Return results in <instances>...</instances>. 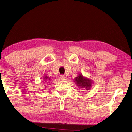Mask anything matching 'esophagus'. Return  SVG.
Here are the masks:
<instances>
[{
    "mask_svg": "<svg viewBox=\"0 0 132 132\" xmlns=\"http://www.w3.org/2000/svg\"><path fill=\"white\" fill-rule=\"evenodd\" d=\"M60 79L62 80H66L67 79V77L66 76H64V75H60Z\"/></svg>",
    "mask_w": 132,
    "mask_h": 132,
    "instance_id": "obj_1",
    "label": "esophagus"
}]
</instances>
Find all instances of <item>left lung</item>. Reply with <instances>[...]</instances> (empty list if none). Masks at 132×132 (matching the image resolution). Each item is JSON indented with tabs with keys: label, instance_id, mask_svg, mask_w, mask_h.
I'll use <instances>...</instances> for the list:
<instances>
[{
	"label": "left lung",
	"instance_id": "8db88e82",
	"mask_svg": "<svg viewBox=\"0 0 132 132\" xmlns=\"http://www.w3.org/2000/svg\"><path fill=\"white\" fill-rule=\"evenodd\" d=\"M74 82L79 89H84L86 91L91 89L92 84H93L91 79L85 77L82 73L78 74L77 77L75 78Z\"/></svg>",
	"mask_w": 132,
	"mask_h": 132
}]
</instances>
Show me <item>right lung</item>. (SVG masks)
Returning <instances> with one entry per match:
<instances>
[{
    "mask_svg": "<svg viewBox=\"0 0 132 132\" xmlns=\"http://www.w3.org/2000/svg\"><path fill=\"white\" fill-rule=\"evenodd\" d=\"M43 79H44V81H45V82L48 81V80H50V79H51L49 78L48 76H46V75L43 76Z\"/></svg>",
    "mask_w": 132,
    "mask_h": 132,
    "instance_id": "1",
    "label": "right lung"
}]
</instances>
